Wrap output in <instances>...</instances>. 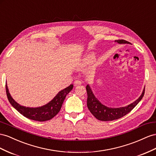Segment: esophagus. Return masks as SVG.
<instances>
[{
	"mask_svg": "<svg viewBox=\"0 0 156 156\" xmlns=\"http://www.w3.org/2000/svg\"><path fill=\"white\" fill-rule=\"evenodd\" d=\"M81 82L80 81H79V80H76V81H74V85H75V86H77V85H81Z\"/></svg>",
	"mask_w": 156,
	"mask_h": 156,
	"instance_id": "esophagus-1",
	"label": "esophagus"
}]
</instances>
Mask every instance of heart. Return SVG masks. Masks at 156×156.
<instances>
[{
    "instance_id": "heart-1",
    "label": "heart",
    "mask_w": 156,
    "mask_h": 156,
    "mask_svg": "<svg viewBox=\"0 0 156 156\" xmlns=\"http://www.w3.org/2000/svg\"><path fill=\"white\" fill-rule=\"evenodd\" d=\"M89 60H90V57H88V58H87V60H88V61Z\"/></svg>"
}]
</instances>
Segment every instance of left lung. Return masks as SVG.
Wrapping results in <instances>:
<instances>
[{"instance_id":"left-lung-1","label":"left lung","mask_w":156,"mask_h":156,"mask_svg":"<svg viewBox=\"0 0 156 156\" xmlns=\"http://www.w3.org/2000/svg\"><path fill=\"white\" fill-rule=\"evenodd\" d=\"M115 42H117V43L119 44H130L129 42L123 39L116 40L115 41ZM86 90L88 96L87 107L90 110V113L96 119L100 121H108L119 119L121 117L127 115L128 113L131 111L132 109L138 104V102L142 100L143 96H144L145 87L142 91V94L136 101H134L132 104L128 105L127 106L117 108H108L103 105L95 97V96L94 95L93 92H92L90 86L88 85H87L86 87Z\"/></svg>"}]
</instances>
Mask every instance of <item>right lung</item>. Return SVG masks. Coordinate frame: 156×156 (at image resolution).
I'll return each mask as SVG.
<instances>
[{"mask_svg":"<svg viewBox=\"0 0 156 156\" xmlns=\"http://www.w3.org/2000/svg\"><path fill=\"white\" fill-rule=\"evenodd\" d=\"M73 85H70L69 87L59 92L50 102L44 106L38 108L25 107L17 103L11 96L6 85V92L9 102L21 114L31 120L45 121L51 119L58 114L60 110L66 95L73 89Z\"/></svg>","mask_w":156,"mask_h":156,"instance_id":"right-lung-1","label":"right lung"}]
</instances>
